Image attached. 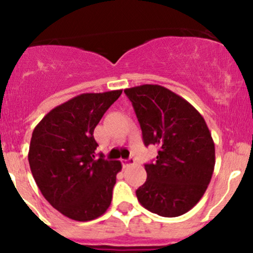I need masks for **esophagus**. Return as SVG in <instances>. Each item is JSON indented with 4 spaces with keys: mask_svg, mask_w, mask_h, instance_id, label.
I'll return each mask as SVG.
<instances>
[{
    "mask_svg": "<svg viewBox=\"0 0 253 253\" xmlns=\"http://www.w3.org/2000/svg\"><path fill=\"white\" fill-rule=\"evenodd\" d=\"M121 163H123V165L125 168H128V167H132V165L135 164V161L133 158H128V159H123L121 161Z\"/></svg>",
    "mask_w": 253,
    "mask_h": 253,
    "instance_id": "obj_1",
    "label": "esophagus"
}]
</instances>
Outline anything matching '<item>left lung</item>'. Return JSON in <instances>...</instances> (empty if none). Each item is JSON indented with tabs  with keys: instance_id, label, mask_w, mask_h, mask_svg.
Returning <instances> with one entry per match:
<instances>
[{
	"instance_id": "1",
	"label": "left lung",
	"mask_w": 253,
	"mask_h": 253,
	"mask_svg": "<svg viewBox=\"0 0 253 253\" xmlns=\"http://www.w3.org/2000/svg\"><path fill=\"white\" fill-rule=\"evenodd\" d=\"M140 124L145 146H158L147 178L136 189L144 208L165 217L190 211L207 190L215 147L205 119L184 98L157 84L125 89Z\"/></svg>"
}]
</instances>
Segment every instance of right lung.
I'll list each match as a JSON object with an SVG mask.
<instances>
[{"instance_id": "obj_1", "label": "right lung", "mask_w": 253, "mask_h": 253, "mask_svg": "<svg viewBox=\"0 0 253 253\" xmlns=\"http://www.w3.org/2000/svg\"><path fill=\"white\" fill-rule=\"evenodd\" d=\"M123 90L86 92L57 106L32 133L28 162L42 194L76 221L101 216L112 202L119 161L95 157L94 129Z\"/></svg>"}]
</instances>
